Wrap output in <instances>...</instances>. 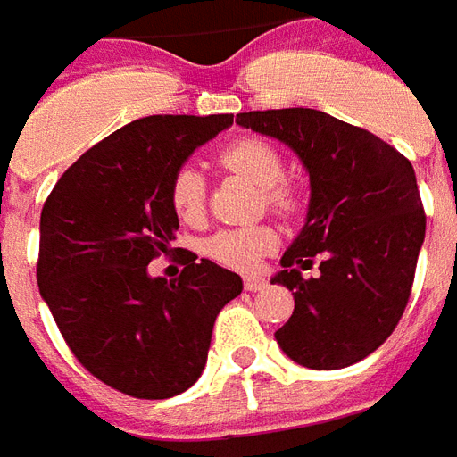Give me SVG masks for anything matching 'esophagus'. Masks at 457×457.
Segmentation results:
<instances>
[{
	"mask_svg": "<svg viewBox=\"0 0 457 457\" xmlns=\"http://www.w3.org/2000/svg\"><path fill=\"white\" fill-rule=\"evenodd\" d=\"M243 286H245V290H250V292L264 290L266 278H262V276H245V278H243Z\"/></svg>",
	"mask_w": 457,
	"mask_h": 457,
	"instance_id": "1",
	"label": "esophagus"
}]
</instances>
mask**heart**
<instances>
[{
    "mask_svg": "<svg viewBox=\"0 0 457 457\" xmlns=\"http://www.w3.org/2000/svg\"><path fill=\"white\" fill-rule=\"evenodd\" d=\"M224 170L250 179L262 186L269 210L290 217L299 210V193L292 181H287L283 155L273 144L262 137H240L226 144L217 155ZM171 210L184 224H200L207 212V181L195 165H181L170 184ZM278 245V233L269 224L245 226V228H226L207 238L205 252L214 262L238 271H252L259 259L266 257Z\"/></svg>",
    "mask_w": 457,
    "mask_h": 457,
    "instance_id": "1",
    "label": "heart"
}]
</instances>
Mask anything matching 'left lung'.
I'll return each instance as SVG.
<instances>
[{
    "label": "left lung",
    "instance_id": "left-lung-1",
    "mask_svg": "<svg viewBox=\"0 0 457 457\" xmlns=\"http://www.w3.org/2000/svg\"><path fill=\"white\" fill-rule=\"evenodd\" d=\"M236 122L287 144L312 181L309 217L273 283L295 295L276 332L313 370L366 359L399 326L425 240V207L411 160L361 127L313 108L240 112ZM320 258L316 279L299 268Z\"/></svg>",
    "mask_w": 457,
    "mask_h": 457
}]
</instances>
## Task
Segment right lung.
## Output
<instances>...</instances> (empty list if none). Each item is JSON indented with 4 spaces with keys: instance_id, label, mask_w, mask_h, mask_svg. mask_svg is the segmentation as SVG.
I'll return each instance as SVG.
<instances>
[{
    "instance_id": "add662e5",
    "label": "right lung",
    "mask_w": 457,
    "mask_h": 457,
    "mask_svg": "<svg viewBox=\"0 0 457 457\" xmlns=\"http://www.w3.org/2000/svg\"><path fill=\"white\" fill-rule=\"evenodd\" d=\"M233 115H148L120 127L63 171L39 219L37 286L72 356L134 399L186 392L207 363L217 313L238 273L184 250L174 280L148 264L177 238L170 184Z\"/></svg>"
}]
</instances>
